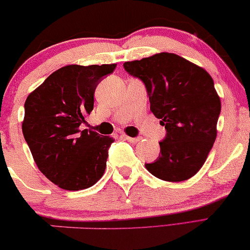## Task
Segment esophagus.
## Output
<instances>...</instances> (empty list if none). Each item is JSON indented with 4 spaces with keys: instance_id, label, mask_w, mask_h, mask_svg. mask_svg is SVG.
Instances as JSON below:
<instances>
[{
    "instance_id": "34e87169",
    "label": "esophagus",
    "mask_w": 250,
    "mask_h": 250,
    "mask_svg": "<svg viewBox=\"0 0 250 250\" xmlns=\"http://www.w3.org/2000/svg\"><path fill=\"white\" fill-rule=\"evenodd\" d=\"M124 138L126 141H129V143H131V144H136L140 140V138H138V137L133 138V137H129V136H124Z\"/></svg>"
}]
</instances>
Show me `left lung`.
<instances>
[{
  "mask_svg": "<svg viewBox=\"0 0 250 250\" xmlns=\"http://www.w3.org/2000/svg\"><path fill=\"white\" fill-rule=\"evenodd\" d=\"M125 72L146 86L150 110L166 136L149 173L167 182H182L199 172L217 138L220 98L207 70L175 54L161 53L125 62Z\"/></svg>",
  "mask_w": 250,
  "mask_h": 250,
  "instance_id": "obj_1",
  "label": "left lung"
}]
</instances>
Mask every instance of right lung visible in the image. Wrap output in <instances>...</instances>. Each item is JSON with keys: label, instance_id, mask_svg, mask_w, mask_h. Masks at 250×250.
<instances>
[{"label": "right lung", "instance_id": "obj_1", "mask_svg": "<svg viewBox=\"0 0 250 250\" xmlns=\"http://www.w3.org/2000/svg\"><path fill=\"white\" fill-rule=\"evenodd\" d=\"M117 64L68 65L56 70L30 93L22 132L44 176L62 189L80 191L103 176L113 139L81 131L94 106V92Z\"/></svg>", "mask_w": 250, "mask_h": 250}]
</instances>
